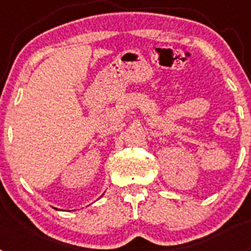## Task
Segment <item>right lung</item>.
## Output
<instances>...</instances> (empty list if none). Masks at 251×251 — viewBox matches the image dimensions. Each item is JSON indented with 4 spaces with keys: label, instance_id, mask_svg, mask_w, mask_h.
<instances>
[{
    "label": "right lung",
    "instance_id": "add662e5",
    "mask_svg": "<svg viewBox=\"0 0 251 251\" xmlns=\"http://www.w3.org/2000/svg\"><path fill=\"white\" fill-rule=\"evenodd\" d=\"M56 210H57V208H56Z\"/></svg>",
    "mask_w": 251,
    "mask_h": 251
}]
</instances>
